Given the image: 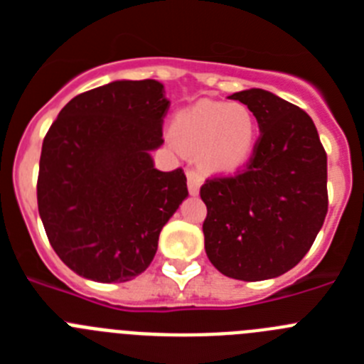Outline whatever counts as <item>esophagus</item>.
<instances>
[{"instance_id": "obj_1", "label": "esophagus", "mask_w": 364, "mask_h": 364, "mask_svg": "<svg viewBox=\"0 0 364 364\" xmlns=\"http://www.w3.org/2000/svg\"><path fill=\"white\" fill-rule=\"evenodd\" d=\"M186 176H188L189 195H193V197H195V195H198V193H200V186L204 184V178H202V175L197 171V169H188Z\"/></svg>"}]
</instances>
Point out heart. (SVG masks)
Returning <instances> with one entry per match:
<instances>
[{"label": "heart", "mask_w": 364, "mask_h": 364, "mask_svg": "<svg viewBox=\"0 0 364 364\" xmlns=\"http://www.w3.org/2000/svg\"><path fill=\"white\" fill-rule=\"evenodd\" d=\"M255 114L240 102H198L178 111L171 136L180 149L198 153L211 173H231L252 159L257 144Z\"/></svg>", "instance_id": "b5f03b06"}]
</instances>
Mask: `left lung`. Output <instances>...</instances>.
I'll use <instances>...</instances> for the list:
<instances>
[{
	"label": "left lung",
	"instance_id": "left-lung-1",
	"mask_svg": "<svg viewBox=\"0 0 364 364\" xmlns=\"http://www.w3.org/2000/svg\"><path fill=\"white\" fill-rule=\"evenodd\" d=\"M259 122L246 169L205 180L204 246L226 277H279L308 253L328 211L326 153L315 124L297 105L264 89L235 92Z\"/></svg>",
	"mask_w": 364,
	"mask_h": 364
}]
</instances>
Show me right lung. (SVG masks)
Segmentation results:
<instances>
[{
    "label": "right lung",
    "instance_id": "obj_1",
    "mask_svg": "<svg viewBox=\"0 0 364 364\" xmlns=\"http://www.w3.org/2000/svg\"><path fill=\"white\" fill-rule=\"evenodd\" d=\"M169 107L156 80H117L74 96L43 140L38 211L58 257L80 277L125 282L146 272L166 222L188 197L182 169L151 151Z\"/></svg>",
    "mask_w": 364,
    "mask_h": 364
}]
</instances>
